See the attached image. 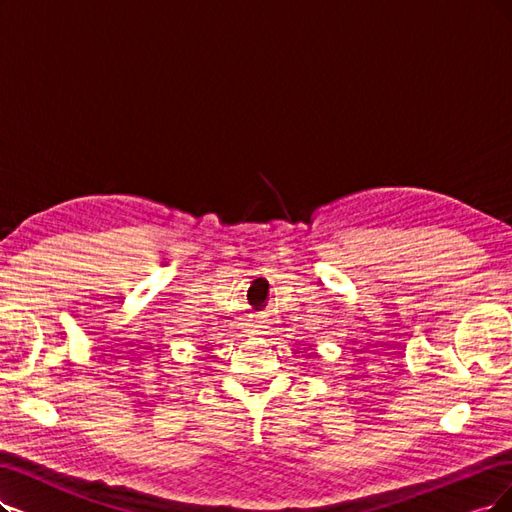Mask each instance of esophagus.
Instances as JSON below:
<instances>
[{
  "instance_id": "34e87169",
  "label": "esophagus",
  "mask_w": 512,
  "mask_h": 512,
  "mask_svg": "<svg viewBox=\"0 0 512 512\" xmlns=\"http://www.w3.org/2000/svg\"><path fill=\"white\" fill-rule=\"evenodd\" d=\"M253 333L259 335V333H263V331H261V327H253Z\"/></svg>"
}]
</instances>
